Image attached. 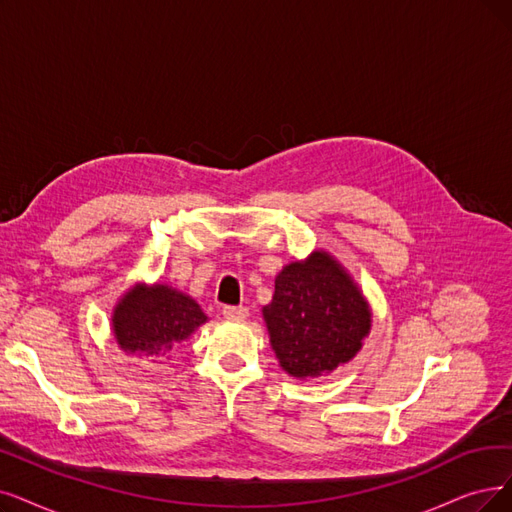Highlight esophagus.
Here are the masks:
<instances>
[{"label":"esophagus","instance_id":"34e87169","mask_svg":"<svg viewBox=\"0 0 512 512\" xmlns=\"http://www.w3.org/2000/svg\"><path fill=\"white\" fill-rule=\"evenodd\" d=\"M222 315L229 321H243L245 317H248V309H245V306H224Z\"/></svg>","mask_w":512,"mask_h":512}]
</instances>
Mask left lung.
<instances>
[{
    "instance_id": "1",
    "label": "left lung",
    "mask_w": 512,
    "mask_h": 512,
    "mask_svg": "<svg viewBox=\"0 0 512 512\" xmlns=\"http://www.w3.org/2000/svg\"><path fill=\"white\" fill-rule=\"evenodd\" d=\"M262 315L281 367L296 378L330 374L351 361L372 323L361 292L325 252L288 264Z\"/></svg>"
}]
</instances>
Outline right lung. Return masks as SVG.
<instances>
[{"label":"right lung","instance_id":"right-lung-1","mask_svg":"<svg viewBox=\"0 0 512 512\" xmlns=\"http://www.w3.org/2000/svg\"><path fill=\"white\" fill-rule=\"evenodd\" d=\"M206 319L193 298L168 285H136L117 304L113 332L126 353L157 361L187 340Z\"/></svg>","mask_w":512,"mask_h":512}]
</instances>
